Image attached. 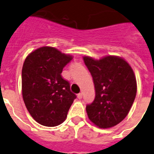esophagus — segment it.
<instances>
[{"instance_id": "obj_1", "label": "esophagus", "mask_w": 154, "mask_h": 154, "mask_svg": "<svg viewBox=\"0 0 154 154\" xmlns=\"http://www.w3.org/2000/svg\"><path fill=\"white\" fill-rule=\"evenodd\" d=\"M82 96H83V94L81 93H79L78 94H77V98H78V99H81V98H82Z\"/></svg>"}]
</instances>
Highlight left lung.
Segmentation results:
<instances>
[{
	"label": "left lung",
	"instance_id": "1",
	"mask_svg": "<svg viewBox=\"0 0 154 154\" xmlns=\"http://www.w3.org/2000/svg\"><path fill=\"white\" fill-rule=\"evenodd\" d=\"M83 60L92 76L95 98L86 106L88 119L101 129L112 128L129 114L137 91L136 76L125 59L108 55Z\"/></svg>",
	"mask_w": 154,
	"mask_h": 154
}]
</instances>
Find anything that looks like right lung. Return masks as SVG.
Wrapping results in <instances>:
<instances>
[{"label": "right lung", "instance_id": "1", "mask_svg": "<svg viewBox=\"0 0 154 154\" xmlns=\"http://www.w3.org/2000/svg\"><path fill=\"white\" fill-rule=\"evenodd\" d=\"M71 55L51 46H42L28 55L21 71V91L29 114L48 127L60 125L76 95L61 77Z\"/></svg>", "mask_w": 154, "mask_h": 154}]
</instances>
